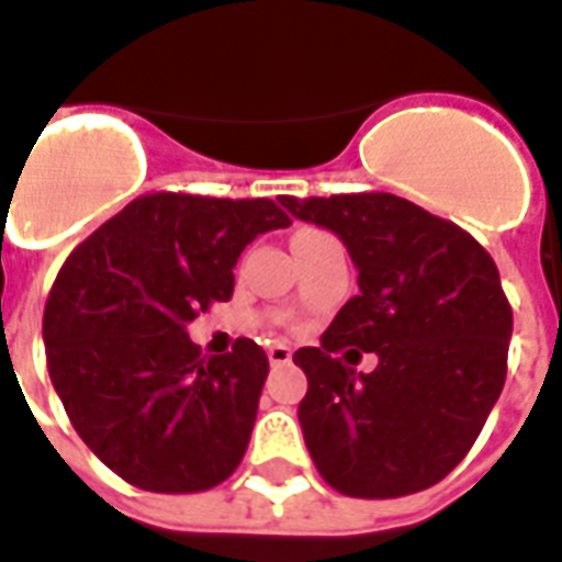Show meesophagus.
Here are the masks:
<instances>
[{"mask_svg":"<svg viewBox=\"0 0 562 562\" xmlns=\"http://www.w3.org/2000/svg\"><path fill=\"white\" fill-rule=\"evenodd\" d=\"M266 353H269V362H272V366H276V368L290 366V359H293V353H290V347H284V344H272V347H269Z\"/></svg>","mask_w":562,"mask_h":562,"instance_id":"esophagus-1","label":"esophagus"}]
</instances>
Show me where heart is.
I'll return each mask as SVG.
<instances>
[{
	"label": "heart",
	"mask_w": 562,
	"mask_h": 562,
	"mask_svg": "<svg viewBox=\"0 0 562 562\" xmlns=\"http://www.w3.org/2000/svg\"><path fill=\"white\" fill-rule=\"evenodd\" d=\"M299 233H302V231H299Z\"/></svg>",
	"instance_id": "obj_1"
}]
</instances>
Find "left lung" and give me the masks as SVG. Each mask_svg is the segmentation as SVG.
I'll return each mask as SVG.
<instances>
[{
  "mask_svg": "<svg viewBox=\"0 0 562 562\" xmlns=\"http://www.w3.org/2000/svg\"><path fill=\"white\" fill-rule=\"evenodd\" d=\"M281 203L338 233L359 269V296L321 347L293 353L317 473L362 499L431 488L464 461L506 383L512 305L497 266L458 224L386 191ZM347 346L378 353L371 375L337 359Z\"/></svg>",
  "mask_w": 562,
  "mask_h": 562,
  "instance_id": "8db88e82",
  "label": "left lung"
}]
</instances>
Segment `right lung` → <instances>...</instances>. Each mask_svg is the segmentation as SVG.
<instances>
[{
  "label": "right lung",
  "mask_w": 562,
  "mask_h": 562,
  "mask_svg": "<svg viewBox=\"0 0 562 562\" xmlns=\"http://www.w3.org/2000/svg\"><path fill=\"white\" fill-rule=\"evenodd\" d=\"M290 215L269 196L151 191L83 239L44 305L53 389L74 431L128 485L196 494L233 476L269 359L236 338L206 359L186 326L233 296V266Z\"/></svg>",
  "instance_id": "1"
}]
</instances>
